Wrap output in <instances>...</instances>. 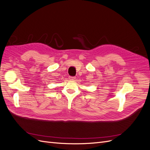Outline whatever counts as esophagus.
<instances>
[{
	"instance_id": "1",
	"label": "esophagus",
	"mask_w": 150,
	"mask_h": 150,
	"mask_svg": "<svg viewBox=\"0 0 150 150\" xmlns=\"http://www.w3.org/2000/svg\"><path fill=\"white\" fill-rule=\"evenodd\" d=\"M75 79H76V77H73V76L69 77V79H70V80H74Z\"/></svg>"
}]
</instances>
